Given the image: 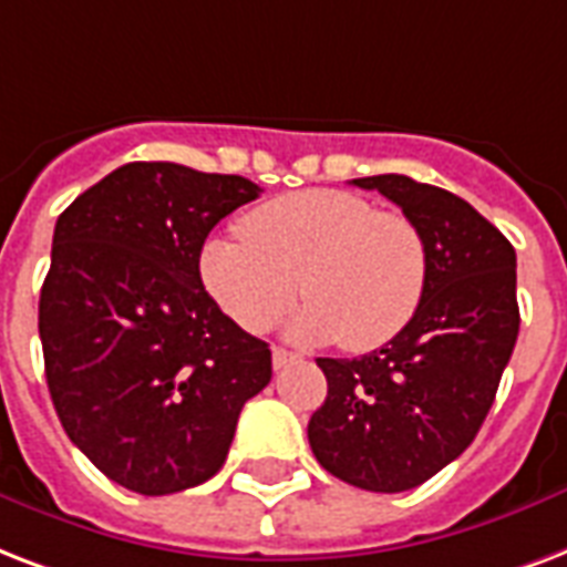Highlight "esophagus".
Returning <instances> with one entry per match:
<instances>
[{
    "instance_id": "obj_1",
    "label": "esophagus",
    "mask_w": 567,
    "mask_h": 567,
    "mask_svg": "<svg viewBox=\"0 0 567 567\" xmlns=\"http://www.w3.org/2000/svg\"><path fill=\"white\" fill-rule=\"evenodd\" d=\"M298 354L287 352V349H271V367L275 370H284V367H289V363H296Z\"/></svg>"
}]
</instances>
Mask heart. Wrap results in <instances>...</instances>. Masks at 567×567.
Returning a JSON list of instances; mask_svg holds the SVG:
<instances>
[{
  "instance_id": "b5f03b06",
  "label": "heart",
  "mask_w": 567,
  "mask_h": 567,
  "mask_svg": "<svg viewBox=\"0 0 567 567\" xmlns=\"http://www.w3.org/2000/svg\"><path fill=\"white\" fill-rule=\"evenodd\" d=\"M200 278L245 331H269L301 292L307 305L287 324L296 340L370 352L416 313L429 248L408 215L340 188H307L245 215L243 236L209 239Z\"/></svg>"
}]
</instances>
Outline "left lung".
<instances>
[{
    "instance_id": "obj_1",
    "label": "left lung",
    "mask_w": 567,
    "mask_h": 567,
    "mask_svg": "<svg viewBox=\"0 0 567 567\" xmlns=\"http://www.w3.org/2000/svg\"><path fill=\"white\" fill-rule=\"evenodd\" d=\"M423 230L429 280L411 322L361 358H319L324 405L307 423L316 462L337 480L399 494L473 443L515 349V248L467 200L405 174L352 179Z\"/></svg>"
}]
</instances>
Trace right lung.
Returning a JSON list of instances; mask_svg holds the SVG:
<instances>
[{
    "mask_svg": "<svg viewBox=\"0 0 567 567\" xmlns=\"http://www.w3.org/2000/svg\"><path fill=\"white\" fill-rule=\"evenodd\" d=\"M257 195L236 174L130 162L55 221L38 305L52 405L96 471L135 494L213 480L271 381L269 343L200 280L209 230Z\"/></svg>",
    "mask_w": 567,
    "mask_h": 567,
    "instance_id": "obj_1",
    "label": "right lung"
}]
</instances>
